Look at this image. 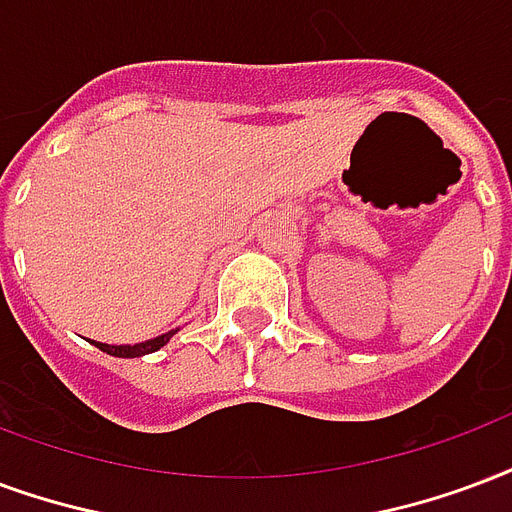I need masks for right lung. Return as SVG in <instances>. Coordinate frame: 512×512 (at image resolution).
Instances as JSON below:
<instances>
[{"label":"right lung","mask_w":512,"mask_h":512,"mask_svg":"<svg viewBox=\"0 0 512 512\" xmlns=\"http://www.w3.org/2000/svg\"><path fill=\"white\" fill-rule=\"evenodd\" d=\"M176 331H168L157 336V339H149V342H140V344H102V342H92L94 347H100L102 352H108V355H116V358H140V355H149V352H157L160 347L170 342V336Z\"/></svg>","instance_id":"1"}]
</instances>
